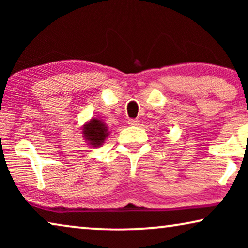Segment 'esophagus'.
<instances>
[{"label": "esophagus", "instance_id": "esophagus-1", "mask_svg": "<svg viewBox=\"0 0 248 248\" xmlns=\"http://www.w3.org/2000/svg\"><path fill=\"white\" fill-rule=\"evenodd\" d=\"M128 124L132 125V126H137V125H139V120H135V118H130V120L127 121Z\"/></svg>", "mask_w": 248, "mask_h": 248}]
</instances>
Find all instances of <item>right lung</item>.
<instances>
[{"instance_id": "1", "label": "right lung", "mask_w": 248, "mask_h": 248, "mask_svg": "<svg viewBox=\"0 0 248 248\" xmlns=\"http://www.w3.org/2000/svg\"><path fill=\"white\" fill-rule=\"evenodd\" d=\"M84 138L90 142V144H93V147H98L103 143L105 138L108 135L107 127L105 126L103 122L99 120H91L89 124L86 125L83 130Z\"/></svg>"}]
</instances>
